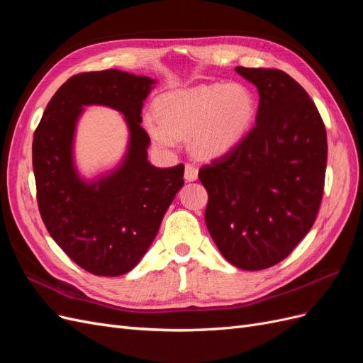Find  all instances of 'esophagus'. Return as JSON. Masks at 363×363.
I'll use <instances>...</instances> for the list:
<instances>
[{"mask_svg": "<svg viewBox=\"0 0 363 363\" xmlns=\"http://www.w3.org/2000/svg\"><path fill=\"white\" fill-rule=\"evenodd\" d=\"M199 179V168L195 167L192 163H188L184 167V180L186 182H195Z\"/></svg>", "mask_w": 363, "mask_h": 363, "instance_id": "1", "label": "esophagus"}]
</instances>
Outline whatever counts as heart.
Segmentation results:
<instances>
[{
	"label": "heart",
	"instance_id": "1",
	"mask_svg": "<svg viewBox=\"0 0 363 363\" xmlns=\"http://www.w3.org/2000/svg\"><path fill=\"white\" fill-rule=\"evenodd\" d=\"M159 121L145 118V128L160 148H174L192 135V147L204 157H218L245 138L256 115V103L245 86L213 83L162 95Z\"/></svg>",
	"mask_w": 363,
	"mask_h": 363
}]
</instances>
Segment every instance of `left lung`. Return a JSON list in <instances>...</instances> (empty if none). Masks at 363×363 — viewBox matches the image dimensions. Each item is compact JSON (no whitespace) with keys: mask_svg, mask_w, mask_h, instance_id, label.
<instances>
[{"mask_svg":"<svg viewBox=\"0 0 363 363\" xmlns=\"http://www.w3.org/2000/svg\"><path fill=\"white\" fill-rule=\"evenodd\" d=\"M259 92L256 125L199 179L206 225L236 268L259 271L291 255L313 225L324 191L327 135L311 96L280 69H235Z\"/></svg>","mask_w":363,"mask_h":363,"instance_id":"left-lung-1","label":"left lung"}]
</instances>
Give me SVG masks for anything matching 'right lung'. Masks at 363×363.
<instances>
[{
  "label": "right lung",
  "mask_w": 363,
  "mask_h": 363,
  "mask_svg": "<svg viewBox=\"0 0 363 363\" xmlns=\"http://www.w3.org/2000/svg\"><path fill=\"white\" fill-rule=\"evenodd\" d=\"M156 83L119 69L74 75L54 94L35 131L33 171L43 224L77 265L95 276H123L138 265L184 184L182 163L156 168L148 162L140 112ZM86 105L118 110L129 128L118 167L92 181L81 177L73 159L76 123Z\"/></svg>",
  "instance_id": "obj_1"
}]
</instances>
